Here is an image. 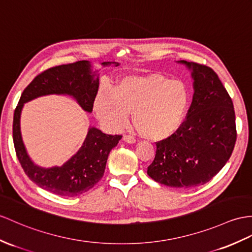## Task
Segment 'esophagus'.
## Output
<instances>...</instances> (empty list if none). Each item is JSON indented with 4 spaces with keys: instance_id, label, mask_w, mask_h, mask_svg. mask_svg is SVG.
<instances>
[{
    "instance_id": "1",
    "label": "esophagus",
    "mask_w": 252,
    "mask_h": 252,
    "mask_svg": "<svg viewBox=\"0 0 252 252\" xmlns=\"http://www.w3.org/2000/svg\"><path fill=\"white\" fill-rule=\"evenodd\" d=\"M123 140H124L125 142L129 143V144L136 143V139H134V138L131 137V136H128V134H124V136H123Z\"/></svg>"
}]
</instances>
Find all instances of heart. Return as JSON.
Listing matches in <instances>:
<instances>
[{
	"instance_id": "1",
	"label": "heart",
	"mask_w": 252,
	"mask_h": 252,
	"mask_svg": "<svg viewBox=\"0 0 252 252\" xmlns=\"http://www.w3.org/2000/svg\"><path fill=\"white\" fill-rule=\"evenodd\" d=\"M190 103L187 85L158 73L122 78L115 90L101 88L94 100V111L111 130L125 126L129 113L142 137L162 141L180 130Z\"/></svg>"
}]
</instances>
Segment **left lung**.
Listing matches in <instances>:
<instances>
[{"label": "left lung", "instance_id": "left-lung-1", "mask_svg": "<svg viewBox=\"0 0 252 252\" xmlns=\"http://www.w3.org/2000/svg\"><path fill=\"white\" fill-rule=\"evenodd\" d=\"M191 70L192 102L174 136L156 143L147 174L174 188L211 181L229 160L236 141L235 112L230 95L211 67L179 61Z\"/></svg>", "mask_w": 252, "mask_h": 252}]
</instances>
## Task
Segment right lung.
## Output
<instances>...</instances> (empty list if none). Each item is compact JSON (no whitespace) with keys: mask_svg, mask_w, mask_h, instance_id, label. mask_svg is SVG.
<instances>
[{"mask_svg":"<svg viewBox=\"0 0 252 252\" xmlns=\"http://www.w3.org/2000/svg\"><path fill=\"white\" fill-rule=\"evenodd\" d=\"M115 62H103L109 66ZM99 87V79L92 71L89 61L60 65L36 76L24 89L15 109L13 139L16 154L29 179L40 188L62 197H76L87 192L101 180L105 173L107 159L113 147L122 139L120 134L103 133L90 127L82 146L69 160L61 167L41 168L28 155L20 130V116L24 103L46 95H69L75 98L84 111H93V105Z\"/></svg>","mask_w":252,"mask_h":252,"instance_id":"1","label":"right lung"}]
</instances>
